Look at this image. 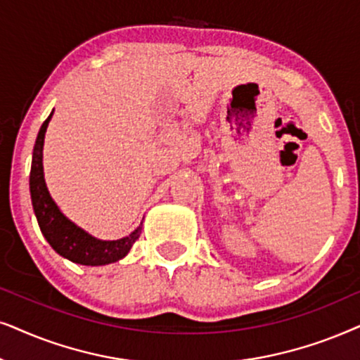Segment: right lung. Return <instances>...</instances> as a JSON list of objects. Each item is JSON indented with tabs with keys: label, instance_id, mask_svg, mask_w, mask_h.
<instances>
[{
	"label": "right lung",
	"instance_id": "obj_1",
	"mask_svg": "<svg viewBox=\"0 0 360 360\" xmlns=\"http://www.w3.org/2000/svg\"><path fill=\"white\" fill-rule=\"evenodd\" d=\"M54 113V112H52ZM52 113L42 123L39 135L36 138L34 151H32V165L30 174V191L32 209H34L37 224L42 236L49 242V245L67 260L80 263V265L98 266L118 262L130 252L133 243L138 240L141 233V225L135 232L120 240H98L77 227L60 212L57 204L52 200L44 181V167H42V148H44V136L47 124H49Z\"/></svg>",
	"mask_w": 360,
	"mask_h": 360
}]
</instances>
